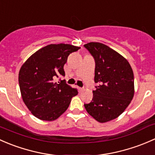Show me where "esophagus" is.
<instances>
[{
	"label": "esophagus",
	"mask_w": 155,
	"mask_h": 155,
	"mask_svg": "<svg viewBox=\"0 0 155 155\" xmlns=\"http://www.w3.org/2000/svg\"><path fill=\"white\" fill-rule=\"evenodd\" d=\"M84 90V88H82V87H78V91H79L80 92H83Z\"/></svg>",
	"instance_id": "1"
}]
</instances>
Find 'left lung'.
Listing matches in <instances>:
<instances>
[{"instance_id":"1","label":"left lung","mask_w":155,"mask_h":155,"mask_svg":"<svg viewBox=\"0 0 155 155\" xmlns=\"http://www.w3.org/2000/svg\"><path fill=\"white\" fill-rule=\"evenodd\" d=\"M84 46L95 60L94 81L98 84L92 101L84 107L98 122H109L122 114L133 98V70L125 58L106 45L89 42Z\"/></svg>"}]
</instances>
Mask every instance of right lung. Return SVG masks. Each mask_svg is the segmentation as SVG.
I'll list each match as a JSON object with an SVG mask.
<instances>
[{"mask_svg":"<svg viewBox=\"0 0 155 155\" xmlns=\"http://www.w3.org/2000/svg\"><path fill=\"white\" fill-rule=\"evenodd\" d=\"M79 49L68 44H51L37 51L22 65L18 74L22 99L38 119H57L68 107L71 98L78 95V89L64 81H54L65 76L63 66L68 55Z\"/></svg>","mask_w":155,"mask_h":155,"instance_id":"1","label":"right lung"}]
</instances>
